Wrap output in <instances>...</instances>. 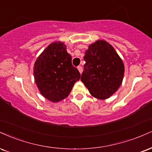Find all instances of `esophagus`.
<instances>
[{
  "mask_svg": "<svg viewBox=\"0 0 152 152\" xmlns=\"http://www.w3.org/2000/svg\"><path fill=\"white\" fill-rule=\"evenodd\" d=\"M78 70L80 72V74H81V73L83 72V68H82L81 66H78Z\"/></svg>",
  "mask_w": 152,
  "mask_h": 152,
  "instance_id": "34e87169",
  "label": "esophagus"
}]
</instances>
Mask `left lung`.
<instances>
[{
	"instance_id": "1",
	"label": "left lung",
	"mask_w": 152,
	"mask_h": 152,
	"mask_svg": "<svg viewBox=\"0 0 152 152\" xmlns=\"http://www.w3.org/2000/svg\"><path fill=\"white\" fill-rule=\"evenodd\" d=\"M81 80L90 94L98 99H107L121 86L125 66L111 45L98 40L86 51Z\"/></svg>"
}]
</instances>
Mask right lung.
<instances>
[{
  "label": "right lung",
  "mask_w": 152,
  "mask_h": 152,
  "mask_svg": "<svg viewBox=\"0 0 152 152\" xmlns=\"http://www.w3.org/2000/svg\"><path fill=\"white\" fill-rule=\"evenodd\" d=\"M34 81L41 94L56 103L68 97L81 74L71 63V56L61 42L49 45L34 65Z\"/></svg>",
  "instance_id": "add662e5"
}]
</instances>
